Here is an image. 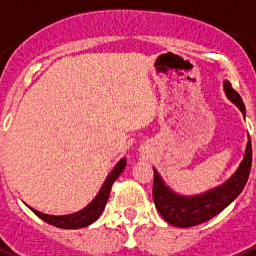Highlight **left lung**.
I'll return each mask as SVG.
<instances>
[{"label": "left lung", "instance_id": "left-lung-1", "mask_svg": "<svg viewBox=\"0 0 256 256\" xmlns=\"http://www.w3.org/2000/svg\"><path fill=\"white\" fill-rule=\"evenodd\" d=\"M224 89L230 100L234 101L239 106L242 114H246V108L242 97L228 81L224 82ZM251 164H252V146H251V140H248L244 159L232 178L212 191L191 198H184L174 194L170 188L166 187L163 180L160 179L159 174L154 170L155 178H154L152 196L156 208L164 218V220L176 227H192V226L202 224L204 222L216 216L218 214H220L239 196L248 180Z\"/></svg>", "mask_w": 256, "mask_h": 256}]
</instances>
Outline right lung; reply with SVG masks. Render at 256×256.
Listing matches in <instances>:
<instances>
[{
  "label": "right lung",
  "mask_w": 256,
  "mask_h": 256,
  "mask_svg": "<svg viewBox=\"0 0 256 256\" xmlns=\"http://www.w3.org/2000/svg\"><path fill=\"white\" fill-rule=\"evenodd\" d=\"M126 166V160L122 159L116 164V167L112 170L108 178H106V183L102 184L100 192L97 194V196L92 200V203H89L84 210H81L76 214H70V215H62V216H53V215H46V214L38 212L36 210L30 208L33 212L42 219L44 222H46L49 224L58 227V228H66V230H73V228H81V227H86V226L92 224L93 222H96L101 212L106 208V204L110 198V188L114 182L118 178V175L124 171V168Z\"/></svg>",
  "instance_id": "obj_1"
}]
</instances>
